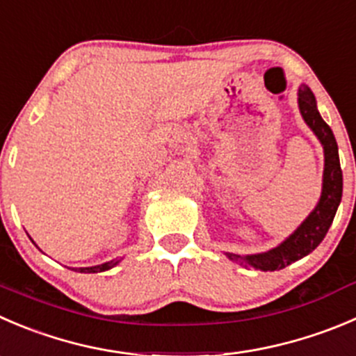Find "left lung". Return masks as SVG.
I'll return each instance as SVG.
<instances>
[{
	"mask_svg": "<svg viewBox=\"0 0 356 356\" xmlns=\"http://www.w3.org/2000/svg\"><path fill=\"white\" fill-rule=\"evenodd\" d=\"M298 106L302 120L309 127L316 139L323 147V179L322 193H320L318 203L309 212V216L298 226V229L289 234L280 245L271 250L261 252V254L240 255L233 252H226V257L236 264L245 268H254L261 271H277L284 270L292 262L299 261L309 252L315 250L322 240L325 238L334 217H336L337 207L343 196V172L339 163V149H337L336 137H334L330 127L323 122L316 108V99L308 85L299 86Z\"/></svg>",
	"mask_w": 356,
	"mask_h": 356,
	"instance_id": "left-lung-1",
	"label": "left lung"
}]
</instances>
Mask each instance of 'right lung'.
Listing matches in <instances>:
<instances>
[{
  "label": "right lung",
  "instance_id": "1",
  "mask_svg": "<svg viewBox=\"0 0 356 356\" xmlns=\"http://www.w3.org/2000/svg\"><path fill=\"white\" fill-rule=\"evenodd\" d=\"M123 257H116L113 259V261L109 262H104V264H99V266H90V268H78L74 271H79V273H102V271H108L111 270V268H115V266H118L120 262H122Z\"/></svg>",
  "mask_w": 356,
  "mask_h": 356
}]
</instances>
